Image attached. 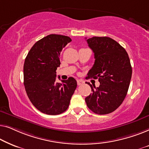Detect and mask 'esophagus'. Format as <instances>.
Returning a JSON list of instances; mask_svg holds the SVG:
<instances>
[{
    "label": "esophagus",
    "mask_w": 149,
    "mask_h": 149,
    "mask_svg": "<svg viewBox=\"0 0 149 149\" xmlns=\"http://www.w3.org/2000/svg\"><path fill=\"white\" fill-rule=\"evenodd\" d=\"M77 85H81L83 83V81L82 80H81V79H77Z\"/></svg>",
    "instance_id": "34e87169"
}]
</instances>
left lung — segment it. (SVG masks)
<instances>
[{"mask_svg": "<svg viewBox=\"0 0 149 149\" xmlns=\"http://www.w3.org/2000/svg\"><path fill=\"white\" fill-rule=\"evenodd\" d=\"M94 53L95 62L89 78L98 79V87L89 83L91 94L85 97L87 107L93 113L106 115L115 111L127 95L132 68L125 49L113 38L93 36L87 40Z\"/></svg>", "mask_w": 149, "mask_h": 149, "instance_id": "1", "label": "left lung"}]
</instances>
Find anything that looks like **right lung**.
Wrapping results in <instances>:
<instances>
[{
	"label": "right lung",
	"mask_w": 149,
	"mask_h": 149,
	"mask_svg": "<svg viewBox=\"0 0 149 149\" xmlns=\"http://www.w3.org/2000/svg\"><path fill=\"white\" fill-rule=\"evenodd\" d=\"M70 41L68 36L49 34L38 40L25 59L24 84L26 93L35 108L47 115H60L66 111L77 88L73 77L62 80V83L56 81L60 52Z\"/></svg>",
	"instance_id": "add662e5"
}]
</instances>
